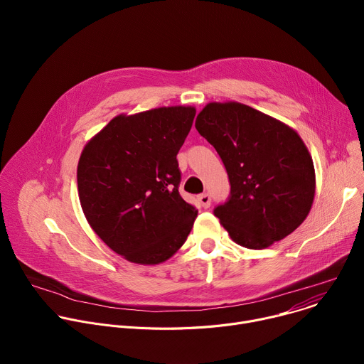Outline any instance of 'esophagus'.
Instances as JSON below:
<instances>
[{
  "label": "esophagus",
  "mask_w": 364,
  "mask_h": 364,
  "mask_svg": "<svg viewBox=\"0 0 364 364\" xmlns=\"http://www.w3.org/2000/svg\"><path fill=\"white\" fill-rule=\"evenodd\" d=\"M198 201H200L201 207H204V209H209L210 204H212V197H210V194L204 193V194L198 196Z\"/></svg>",
  "instance_id": "esophagus-1"
}]
</instances>
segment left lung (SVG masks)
<instances>
[{
  "instance_id": "obj_1",
  "label": "left lung",
  "mask_w": 364,
  "mask_h": 364,
  "mask_svg": "<svg viewBox=\"0 0 364 364\" xmlns=\"http://www.w3.org/2000/svg\"><path fill=\"white\" fill-rule=\"evenodd\" d=\"M196 129L220 155L230 197L215 216L233 242L265 249L291 235L316 196L314 163L287 124L239 102H210Z\"/></svg>"
}]
</instances>
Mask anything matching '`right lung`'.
<instances>
[{"label":"right lung","mask_w":364,"mask_h":364,"mask_svg":"<svg viewBox=\"0 0 364 364\" xmlns=\"http://www.w3.org/2000/svg\"><path fill=\"white\" fill-rule=\"evenodd\" d=\"M194 117V107L121 114L80 154L77 191L85 218L129 262L161 264L191 232L197 209L178 193L177 154Z\"/></svg>","instance_id":"add662e5"}]
</instances>
